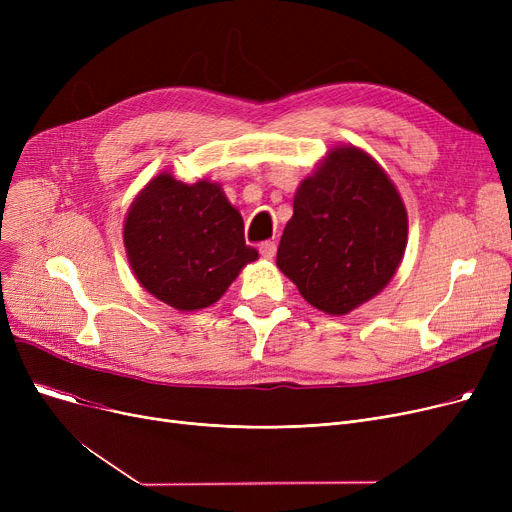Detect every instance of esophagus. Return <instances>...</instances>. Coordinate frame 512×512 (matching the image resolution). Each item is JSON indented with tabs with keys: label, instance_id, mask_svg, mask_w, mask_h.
I'll return each mask as SVG.
<instances>
[{
	"label": "esophagus",
	"instance_id": "1",
	"mask_svg": "<svg viewBox=\"0 0 512 512\" xmlns=\"http://www.w3.org/2000/svg\"><path fill=\"white\" fill-rule=\"evenodd\" d=\"M276 249L278 247H276L274 240H265V242H261V245H259V253H261L263 259H274Z\"/></svg>",
	"mask_w": 512,
	"mask_h": 512
}]
</instances>
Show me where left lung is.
<instances>
[{"label":"left lung","instance_id":"1","mask_svg":"<svg viewBox=\"0 0 512 512\" xmlns=\"http://www.w3.org/2000/svg\"><path fill=\"white\" fill-rule=\"evenodd\" d=\"M276 265L328 315L371 301L394 278L409 218L394 182L355 145L328 151L294 193Z\"/></svg>","mask_w":512,"mask_h":512}]
</instances>
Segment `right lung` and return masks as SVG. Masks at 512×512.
<instances>
[{
  "label": "right lung",
  "mask_w": 512,
  "mask_h": 512,
  "mask_svg": "<svg viewBox=\"0 0 512 512\" xmlns=\"http://www.w3.org/2000/svg\"><path fill=\"white\" fill-rule=\"evenodd\" d=\"M124 249L139 284L178 311L218 303L242 267L259 257L247 247L242 215L222 184H184L168 172L151 178L130 203Z\"/></svg>",
  "instance_id": "obj_1"
}]
</instances>
